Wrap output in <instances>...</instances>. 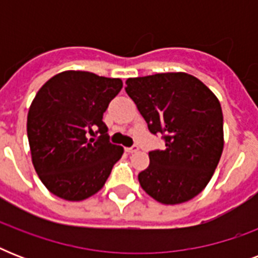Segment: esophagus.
Wrapping results in <instances>:
<instances>
[{"instance_id": "1", "label": "esophagus", "mask_w": 258, "mask_h": 258, "mask_svg": "<svg viewBox=\"0 0 258 258\" xmlns=\"http://www.w3.org/2000/svg\"><path fill=\"white\" fill-rule=\"evenodd\" d=\"M138 150H139V147H138L137 145L131 146V147H125V151L128 154H133V153H137Z\"/></svg>"}]
</instances>
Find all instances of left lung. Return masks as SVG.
<instances>
[{"label":"left lung","instance_id":"obj_1","mask_svg":"<svg viewBox=\"0 0 258 258\" xmlns=\"http://www.w3.org/2000/svg\"><path fill=\"white\" fill-rule=\"evenodd\" d=\"M125 92L150 133L162 134L165 150L150 151L139 172L142 188L165 205L183 204L212 179L224 150V116L217 96L184 72L131 78Z\"/></svg>","mask_w":258,"mask_h":258}]
</instances>
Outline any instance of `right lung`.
<instances>
[{
  "mask_svg": "<svg viewBox=\"0 0 258 258\" xmlns=\"http://www.w3.org/2000/svg\"><path fill=\"white\" fill-rule=\"evenodd\" d=\"M121 87L120 79L66 71L38 89L26 131L34 170L52 194L83 201L104 186L123 147L109 143L103 113Z\"/></svg>",
  "mask_w": 258,
  "mask_h": 258,
  "instance_id": "right-lung-1",
  "label": "right lung"
}]
</instances>
